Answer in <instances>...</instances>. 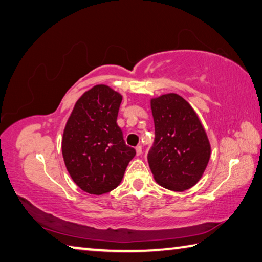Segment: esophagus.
I'll list each match as a JSON object with an SVG mask.
<instances>
[{
    "label": "esophagus",
    "instance_id": "1",
    "mask_svg": "<svg viewBox=\"0 0 262 262\" xmlns=\"http://www.w3.org/2000/svg\"><path fill=\"white\" fill-rule=\"evenodd\" d=\"M141 152H143V148H141V146H137L136 147V153H137V157H139V155H141Z\"/></svg>",
    "mask_w": 262,
    "mask_h": 262
}]
</instances>
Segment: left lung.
I'll return each instance as SVG.
<instances>
[{
    "label": "left lung",
    "instance_id": "obj_1",
    "mask_svg": "<svg viewBox=\"0 0 262 262\" xmlns=\"http://www.w3.org/2000/svg\"><path fill=\"white\" fill-rule=\"evenodd\" d=\"M155 139L147 160L159 185L171 191L190 189L203 176L210 144L198 115L181 95L168 93L150 100Z\"/></svg>",
    "mask_w": 262,
    "mask_h": 262
}]
</instances>
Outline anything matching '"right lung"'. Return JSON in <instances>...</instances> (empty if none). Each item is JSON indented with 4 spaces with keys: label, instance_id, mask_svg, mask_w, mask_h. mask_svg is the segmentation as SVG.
Returning a JSON list of instances; mask_svg holds the SVG:
<instances>
[{
    "label": "right lung",
    "instance_id": "add662e5",
    "mask_svg": "<svg viewBox=\"0 0 262 262\" xmlns=\"http://www.w3.org/2000/svg\"><path fill=\"white\" fill-rule=\"evenodd\" d=\"M122 95L95 85L73 107L62 138V154L72 181L82 191L101 195L119 185L136 155L117 125Z\"/></svg>",
    "mask_w": 262,
    "mask_h": 262
}]
</instances>
